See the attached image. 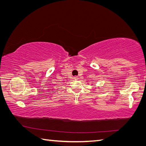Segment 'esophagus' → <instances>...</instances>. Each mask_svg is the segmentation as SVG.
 <instances>
[{
  "label": "esophagus",
  "instance_id": "34e87169",
  "mask_svg": "<svg viewBox=\"0 0 146 146\" xmlns=\"http://www.w3.org/2000/svg\"><path fill=\"white\" fill-rule=\"evenodd\" d=\"M74 78L75 79V80H78V76H74Z\"/></svg>",
  "mask_w": 146,
  "mask_h": 146
}]
</instances>
